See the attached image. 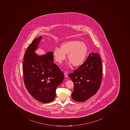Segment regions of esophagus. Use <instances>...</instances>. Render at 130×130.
Instances as JSON below:
<instances>
[{"instance_id":"obj_1","label":"esophagus","mask_w":130,"mask_h":130,"mask_svg":"<svg viewBox=\"0 0 130 130\" xmlns=\"http://www.w3.org/2000/svg\"><path fill=\"white\" fill-rule=\"evenodd\" d=\"M64 76H65V77H68V73H67V72H66V71H65V72H64Z\"/></svg>"}]
</instances>
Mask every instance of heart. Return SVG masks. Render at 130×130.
<instances>
[{
	"mask_svg": "<svg viewBox=\"0 0 130 130\" xmlns=\"http://www.w3.org/2000/svg\"><path fill=\"white\" fill-rule=\"evenodd\" d=\"M88 51L87 46L85 43L79 41L73 40L63 43L60 46V49L56 48L53 52L55 60L61 64L66 59L68 55L69 64L74 66L79 67L82 65L86 59Z\"/></svg>",
	"mask_w": 130,
	"mask_h": 130,
	"instance_id": "b5f03b06",
	"label": "heart"
}]
</instances>
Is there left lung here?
<instances>
[{"instance_id":"8db88e82","label":"left lung","mask_w":130,"mask_h":130,"mask_svg":"<svg viewBox=\"0 0 130 130\" xmlns=\"http://www.w3.org/2000/svg\"><path fill=\"white\" fill-rule=\"evenodd\" d=\"M102 64L99 55L92 53L84 63L69 74L74 84L72 99L84 102L93 96L102 83Z\"/></svg>"}]
</instances>
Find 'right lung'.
<instances>
[{
	"mask_svg": "<svg viewBox=\"0 0 130 130\" xmlns=\"http://www.w3.org/2000/svg\"><path fill=\"white\" fill-rule=\"evenodd\" d=\"M42 37L35 39L27 47L23 62V80L27 91L33 97L43 103L52 101L56 90L62 82L64 75L53 62V52L42 56L36 55Z\"/></svg>",
	"mask_w": 130,
	"mask_h": 130,
	"instance_id": "right-lung-1",
	"label": "right lung"
}]
</instances>
